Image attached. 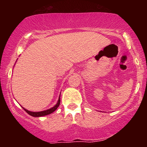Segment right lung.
Instances as JSON below:
<instances>
[{
    "label": "right lung",
    "instance_id": "add662e5",
    "mask_svg": "<svg viewBox=\"0 0 147 147\" xmlns=\"http://www.w3.org/2000/svg\"><path fill=\"white\" fill-rule=\"evenodd\" d=\"M60 104V96L59 97L58 101H57V104H56L54 107H53L50 108V109H47V110L41 111V112H30V111L28 110V109H25V108L23 107V108L24 109V110L27 112L28 115H30V116L35 117H43V116H45V115H50V114L53 113V112H55V111L57 109V107H59Z\"/></svg>",
    "mask_w": 147,
    "mask_h": 147
}]
</instances>
